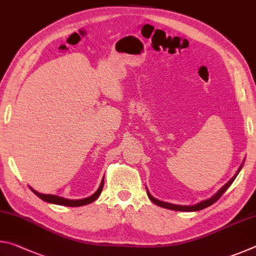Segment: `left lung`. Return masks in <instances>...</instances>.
<instances>
[{"label": "left lung", "mask_w": 256, "mask_h": 256, "mask_svg": "<svg viewBox=\"0 0 256 256\" xmlns=\"http://www.w3.org/2000/svg\"><path fill=\"white\" fill-rule=\"evenodd\" d=\"M242 166L240 167V170H238V172H237V174L232 177V178L228 182V183L224 186V188L219 190L218 193L216 194H214V196L212 198H210L209 200H206V201H202V202H200V203H198V204H196V206H177V204H172V203H167V202H162V201H159V200H157V198H154L152 196H151V194L149 193V190H146V194H148V196H149V198L151 201H152L154 204H157V206H162V208H166V209H170V210H175V211H198V210H202V209H206V208H208V206H210L211 204H214V202H216L220 198V196H222V194L226 192V190H228V188L229 186H230L232 184V182L235 180V178L237 177V175H238V172H240V170H242Z\"/></svg>", "instance_id": "1"}]
</instances>
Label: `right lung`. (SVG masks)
Instances as JSON below:
<instances>
[{"label":"right lung","instance_id":"obj_1","mask_svg":"<svg viewBox=\"0 0 256 256\" xmlns=\"http://www.w3.org/2000/svg\"><path fill=\"white\" fill-rule=\"evenodd\" d=\"M104 188V180L102 182L100 186H99V188L96 190V193L92 194V196L89 198H81V200H68V198H60V196H50V194H42V193H38L37 190H34L32 188V192L36 194L38 198H40L42 201H46V202H50V203H54V204H58V206H86V204H89V203L94 202V200H97V198L100 196L102 190Z\"/></svg>","mask_w":256,"mask_h":256}]
</instances>
